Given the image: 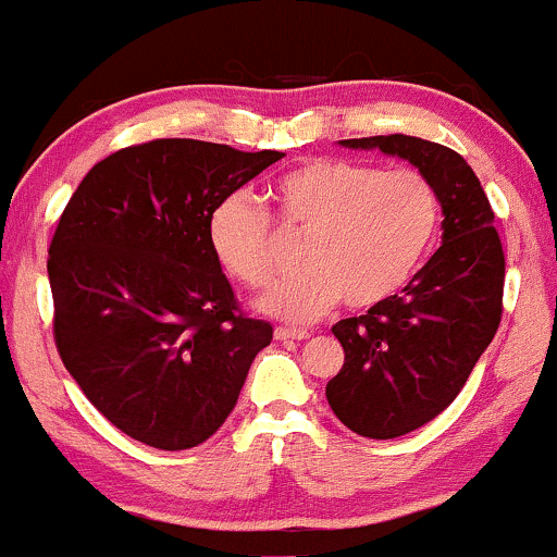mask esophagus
<instances>
[{
    "label": "esophagus",
    "mask_w": 557,
    "mask_h": 557,
    "mask_svg": "<svg viewBox=\"0 0 557 557\" xmlns=\"http://www.w3.org/2000/svg\"><path fill=\"white\" fill-rule=\"evenodd\" d=\"M274 337H277V341H309L311 332L309 330H293V327H277L274 330Z\"/></svg>",
    "instance_id": "34e87169"
}]
</instances>
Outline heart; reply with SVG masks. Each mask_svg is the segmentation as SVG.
<instances>
[{"instance_id":"obj_1","label":"heart","mask_w":557,"mask_h":557,"mask_svg":"<svg viewBox=\"0 0 557 557\" xmlns=\"http://www.w3.org/2000/svg\"><path fill=\"white\" fill-rule=\"evenodd\" d=\"M272 216L296 235L298 272L259 298L264 314L306 324L337 300L372 309L411 283L440 233V196L424 172L350 159H311L270 185ZM209 248L240 285L259 290L277 270L272 222L248 196L209 214Z\"/></svg>"}]
</instances>
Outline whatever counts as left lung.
Masks as SVG:
<instances>
[{"label": "left lung", "instance_id": "1", "mask_svg": "<svg viewBox=\"0 0 557 557\" xmlns=\"http://www.w3.org/2000/svg\"><path fill=\"white\" fill-rule=\"evenodd\" d=\"M408 159L437 188L443 246L393 298L332 327L345 350L327 400L350 432L408 434L445 411L500 327L505 257L492 207L461 154L432 140L369 136L341 140Z\"/></svg>", "mask_w": 557, "mask_h": 557}]
</instances>
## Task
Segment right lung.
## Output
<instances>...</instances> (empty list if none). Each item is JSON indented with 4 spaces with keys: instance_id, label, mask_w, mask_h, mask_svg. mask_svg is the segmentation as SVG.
Masks as SVG:
<instances>
[{
    "instance_id": "1",
    "label": "right lung",
    "mask_w": 557,
    "mask_h": 557,
    "mask_svg": "<svg viewBox=\"0 0 557 557\" xmlns=\"http://www.w3.org/2000/svg\"><path fill=\"white\" fill-rule=\"evenodd\" d=\"M283 157L157 138L101 159L67 201L47 261L54 343L127 437L201 445L272 343V324L240 311L207 225L222 198Z\"/></svg>"
}]
</instances>
